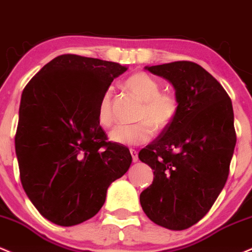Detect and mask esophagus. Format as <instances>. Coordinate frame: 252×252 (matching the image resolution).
I'll return each instance as SVG.
<instances>
[{
	"instance_id": "obj_1",
	"label": "esophagus",
	"mask_w": 252,
	"mask_h": 252,
	"mask_svg": "<svg viewBox=\"0 0 252 252\" xmlns=\"http://www.w3.org/2000/svg\"><path fill=\"white\" fill-rule=\"evenodd\" d=\"M129 152H131V156H132V159H133V161H138V152L135 150H129Z\"/></svg>"
}]
</instances>
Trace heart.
I'll list each match as a JSON object with an SVG mask.
<instances>
[{
  "label": "heart",
  "instance_id": "b5f03b06",
  "mask_svg": "<svg viewBox=\"0 0 252 252\" xmlns=\"http://www.w3.org/2000/svg\"><path fill=\"white\" fill-rule=\"evenodd\" d=\"M125 86L143 101L134 125H119L109 133V139L124 146H138L151 140L156 131H162L170 126L178 114L179 102L173 94L161 93L160 84L156 78L145 72L133 73L125 80ZM97 123L102 127L113 124L112 92H103L97 105ZM155 128L153 129V127Z\"/></svg>",
  "mask_w": 252,
  "mask_h": 252
}]
</instances>
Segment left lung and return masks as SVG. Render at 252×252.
Wrapping results in <instances>:
<instances>
[{"instance_id": "left-lung-1", "label": "left lung", "mask_w": 252, "mask_h": 252, "mask_svg": "<svg viewBox=\"0 0 252 252\" xmlns=\"http://www.w3.org/2000/svg\"><path fill=\"white\" fill-rule=\"evenodd\" d=\"M176 90L178 114L139 152L155 172L140 193L153 223L185 230L209 212L229 176L236 146L232 102L220 82L199 64L176 61L145 67Z\"/></svg>"}]
</instances>
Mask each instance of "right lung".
Wrapping results in <instances>:
<instances>
[{
  "instance_id": "add662e5",
  "label": "right lung",
  "mask_w": 252,
  "mask_h": 252,
  "mask_svg": "<svg viewBox=\"0 0 252 252\" xmlns=\"http://www.w3.org/2000/svg\"><path fill=\"white\" fill-rule=\"evenodd\" d=\"M120 63L63 54L32 76L22 92L15 150L27 196L61 226L90 220L108 186L127 172L129 150L107 141L97 105Z\"/></svg>"
}]
</instances>
